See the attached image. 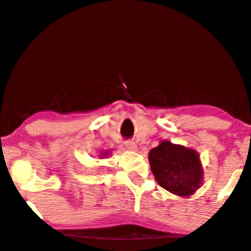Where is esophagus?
<instances>
[{
    "mask_svg": "<svg viewBox=\"0 0 251 251\" xmlns=\"http://www.w3.org/2000/svg\"><path fill=\"white\" fill-rule=\"evenodd\" d=\"M125 146L127 147L128 150H135V149H137V145H135L134 141H131V140H126L125 141Z\"/></svg>",
    "mask_w": 251,
    "mask_h": 251,
    "instance_id": "34e87169",
    "label": "esophagus"
}]
</instances>
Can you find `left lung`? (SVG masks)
<instances>
[{"label":"left lung","instance_id":"left-lung-1","mask_svg":"<svg viewBox=\"0 0 251 251\" xmlns=\"http://www.w3.org/2000/svg\"><path fill=\"white\" fill-rule=\"evenodd\" d=\"M149 158L155 180L168 192L187 196L200 187L202 168L195 151L162 141L151 150Z\"/></svg>","mask_w":251,"mask_h":251}]
</instances>
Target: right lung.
Wrapping results in <instances>:
<instances>
[{
  "label": "right lung",
  "mask_w": 251,
  "mask_h": 251,
  "mask_svg": "<svg viewBox=\"0 0 251 251\" xmlns=\"http://www.w3.org/2000/svg\"><path fill=\"white\" fill-rule=\"evenodd\" d=\"M104 155H105V154H104Z\"/></svg>",
  "instance_id": "add662e5"
}]
</instances>
